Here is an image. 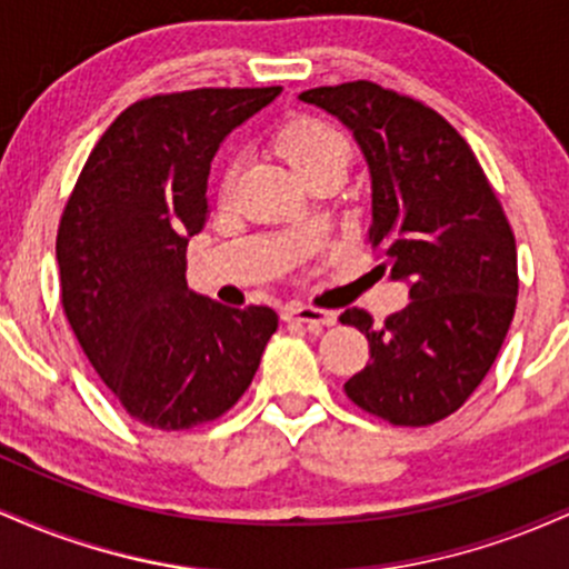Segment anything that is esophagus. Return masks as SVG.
Segmentation results:
<instances>
[{"mask_svg":"<svg viewBox=\"0 0 569 569\" xmlns=\"http://www.w3.org/2000/svg\"><path fill=\"white\" fill-rule=\"evenodd\" d=\"M283 321H297V323H307L310 329H323V326L337 323V312L321 310V307H310V305H286Z\"/></svg>","mask_w":569,"mask_h":569,"instance_id":"obj_1","label":"esophagus"}]
</instances>
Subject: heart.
<instances>
[{
    "label": "heart",
    "mask_w": 569,
    "mask_h": 569,
    "mask_svg": "<svg viewBox=\"0 0 569 569\" xmlns=\"http://www.w3.org/2000/svg\"><path fill=\"white\" fill-rule=\"evenodd\" d=\"M278 147L293 171L310 184L326 173H345L350 162V141L345 130L323 117H297L286 122L278 136ZM234 166L227 168L224 189L230 187Z\"/></svg>",
    "instance_id": "obj_1"
}]
</instances>
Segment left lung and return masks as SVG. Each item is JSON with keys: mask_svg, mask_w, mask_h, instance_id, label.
<instances>
[{"mask_svg": "<svg viewBox=\"0 0 569 569\" xmlns=\"http://www.w3.org/2000/svg\"><path fill=\"white\" fill-rule=\"evenodd\" d=\"M299 98L352 130L371 173L377 272L409 280L411 302L382 326L361 307L339 316L371 350L345 393L393 426H433L479 388L513 321L511 224L473 149L436 109L369 80Z\"/></svg>", "mask_w": 569, "mask_h": 569, "instance_id": "left-lung-1", "label": "left lung"}]
</instances>
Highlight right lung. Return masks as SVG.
I'll return each mask as SVG.
<instances>
[{
  "label": "right lung",
  "instance_id": "right-lung-1",
  "mask_svg": "<svg viewBox=\"0 0 569 569\" xmlns=\"http://www.w3.org/2000/svg\"><path fill=\"white\" fill-rule=\"evenodd\" d=\"M280 88H198L130 103L84 162L56 238L63 316L114 401L158 430L219 420L278 329L272 307L187 289L219 143Z\"/></svg>",
  "mask_w": 569,
  "mask_h": 569
}]
</instances>
